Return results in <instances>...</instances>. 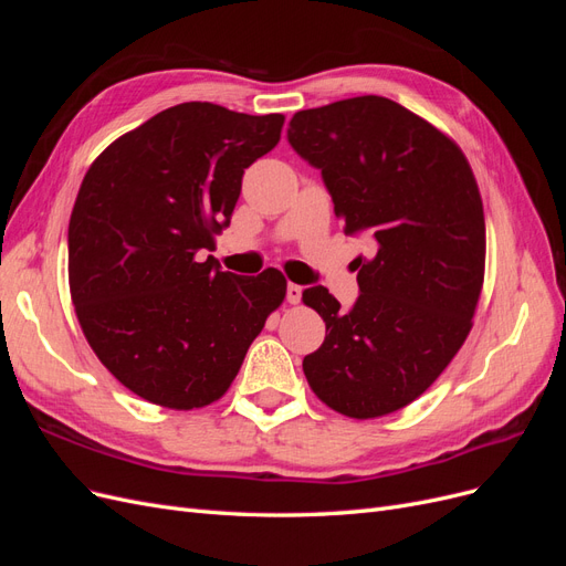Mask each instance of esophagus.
<instances>
[{"mask_svg":"<svg viewBox=\"0 0 566 566\" xmlns=\"http://www.w3.org/2000/svg\"><path fill=\"white\" fill-rule=\"evenodd\" d=\"M300 300H302V285L287 283V302L290 304H300Z\"/></svg>","mask_w":566,"mask_h":566,"instance_id":"obj_1","label":"esophagus"}]
</instances>
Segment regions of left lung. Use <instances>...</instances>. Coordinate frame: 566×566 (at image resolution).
<instances>
[{
  "instance_id": "obj_1",
  "label": "left lung",
  "mask_w": 566,
  "mask_h": 566,
  "mask_svg": "<svg viewBox=\"0 0 566 566\" xmlns=\"http://www.w3.org/2000/svg\"><path fill=\"white\" fill-rule=\"evenodd\" d=\"M287 142L318 167L347 233L373 235L358 256V295L342 312L328 287L302 302L325 321L302 368L337 413L368 420L427 391L472 331L484 285L486 224L460 146L385 96L300 111Z\"/></svg>"
}]
</instances>
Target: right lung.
<instances>
[{"label": "right lung", "instance_id": "1", "mask_svg": "<svg viewBox=\"0 0 566 566\" xmlns=\"http://www.w3.org/2000/svg\"><path fill=\"white\" fill-rule=\"evenodd\" d=\"M283 123L191 101L119 136L84 175L67 224L71 297L98 361L136 397L175 410L221 399L283 304L279 269L233 276L198 256Z\"/></svg>", "mask_w": 566, "mask_h": 566}]
</instances>
